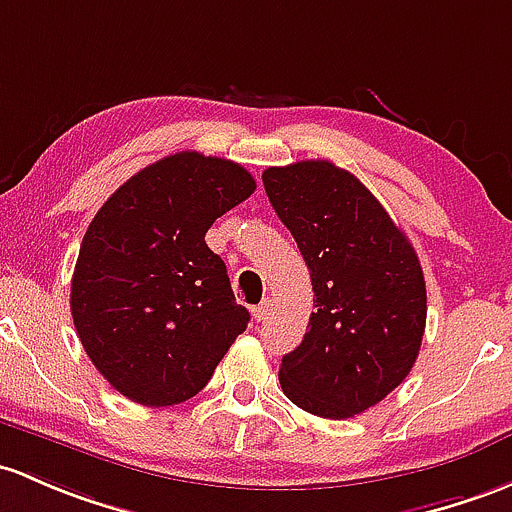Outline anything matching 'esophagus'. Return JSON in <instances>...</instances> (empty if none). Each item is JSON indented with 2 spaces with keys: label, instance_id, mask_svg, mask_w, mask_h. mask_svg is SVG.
I'll list each match as a JSON object with an SVG mask.
<instances>
[{
  "label": "esophagus",
  "instance_id": "esophagus-1",
  "mask_svg": "<svg viewBox=\"0 0 512 512\" xmlns=\"http://www.w3.org/2000/svg\"><path fill=\"white\" fill-rule=\"evenodd\" d=\"M268 312H271V300H263L261 305L254 307V317L258 322H263L268 317Z\"/></svg>",
  "mask_w": 512,
  "mask_h": 512
}]
</instances>
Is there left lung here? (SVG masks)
<instances>
[{
	"instance_id": "1",
	"label": "left lung",
	"mask_w": 512,
	"mask_h": 512,
	"mask_svg": "<svg viewBox=\"0 0 512 512\" xmlns=\"http://www.w3.org/2000/svg\"><path fill=\"white\" fill-rule=\"evenodd\" d=\"M263 188L315 293L310 329L280 364V388L312 415H359L398 388L420 354L427 290L415 249L371 190L334 163L266 168Z\"/></svg>"
}]
</instances>
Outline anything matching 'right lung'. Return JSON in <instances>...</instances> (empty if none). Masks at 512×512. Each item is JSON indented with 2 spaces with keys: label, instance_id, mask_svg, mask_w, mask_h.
<instances>
[{
  "label": "right lung",
  "instance_id": "obj_1",
  "mask_svg": "<svg viewBox=\"0 0 512 512\" xmlns=\"http://www.w3.org/2000/svg\"><path fill=\"white\" fill-rule=\"evenodd\" d=\"M254 190L239 163L180 151L131 175L95 214L70 312L90 361L124 398L185 403L246 329L249 310L205 234Z\"/></svg>",
  "mask_w": 512,
  "mask_h": 512
}]
</instances>
